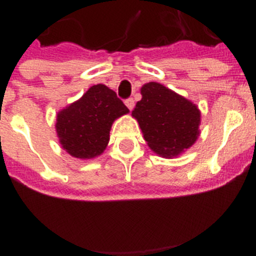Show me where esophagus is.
I'll use <instances>...</instances> for the list:
<instances>
[{
    "label": "esophagus",
    "mask_w": 256,
    "mask_h": 256,
    "mask_svg": "<svg viewBox=\"0 0 256 256\" xmlns=\"http://www.w3.org/2000/svg\"><path fill=\"white\" fill-rule=\"evenodd\" d=\"M124 104H126V106L130 110H132L133 108H134V101H133V98H126V101H124Z\"/></svg>",
    "instance_id": "1"
}]
</instances>
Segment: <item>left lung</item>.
<instances>
[{
  "label": "left lung",
  "instance_id": "1",
  "mask_svg": "<svg viewBox=\"0 0 256 256\" xmlns=\"http://www.w3.org/2000/svg\"><path fill=\"white\" fill-rule=\"evenodd\" d=\"M141 94L132 116L156 155L173 159L195 144L201 123L195 104L156 82L142 86Z\"/></svg>",
  "mask_w": 256,
  "mask_h": 256
}]
</instances>
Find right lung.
<instances>
[{
	"instance_id": "right-lung-1",
	"label": "right lung",
	"mask_w": 256,
	"mask_h": 256,
	"mask_svg": "<svg viewBox=\"0 0 256 256\" xmlns=\"http://www.w3.org/2000/svg\"><path fill=\"white\" fill-rule=\"evenodd\" d=\"M128 112L112 90L105 84L92 86L58 112L55 128L61 148L76 159H94L105 151L112 123Z\"/></svg>"
}]
</instances>
